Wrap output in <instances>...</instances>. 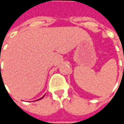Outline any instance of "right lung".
Listing matches in <instances>:
<instances>
[{"label":"right lung","mask_w":124,"mask_h":124,"mask_svg":"<svg viewBox=\"0 0 124 124\" xmlns=\"http://www.w3.org/2000/svg\"><path fill=\"white\" fill-rule=\"evenodd\" d=\"M44 96H43V97H44ZM43 97H42V98H40V99H42V98H43ZM40 99H39V100H40Z\"/></svg>","instance_id":"1"}]
</instances>
